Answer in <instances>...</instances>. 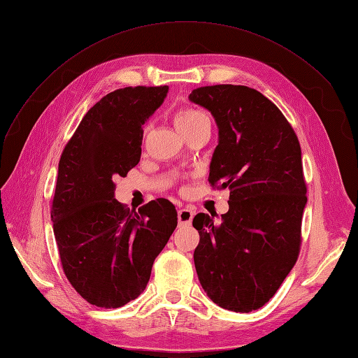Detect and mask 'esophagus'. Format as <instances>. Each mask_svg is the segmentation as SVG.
<instances>
[{
  "label": "esophagus",
  "instance_id": "1",
  "mask_svg": "<svg viewBox=\"0 0 358 358\" xmlns=\"http://www.w3.org/2000/svg\"><path fill=\"white\" fill-rule=\"evenodd\" d=\"M194 218V212L191 209H179L178 210V221H179V225H189L191 221Z\"/></svg>",
  "mask_w": 358,
  "mask_h": 358
}]
</instances>
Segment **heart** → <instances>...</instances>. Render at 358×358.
Returning <instances> with one entry per match:
<instances>
[{"mask_svg": "<svg viewBox=\"0 0 358 358\" xmlns=\"http://www.w3.org/2000/svg\"><path fill=\"white\" fill-rule=\"evenodd\" d=\"M204 121H208L206 115L197 109H191V107H183L175 116V124L179 133H185Z\"/></svg>", "mask_w": 358, "mask_h": 358, "instance_id": "heart-1", "label": "heart"}]
</instances>
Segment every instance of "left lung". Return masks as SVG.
<instances>
[{
  "instance_id": "left-lung-1",
  "label": "left lung",
  "mask_w": 358,
  "mask_h": 358,
  "mask_svg": "<svg viewBox=\"0 0 358 358\" xmlns=\"http://www.w3.org/2000/svg\"><path fill=\"white\" fill-rule=\"evenodd\" d=\"M188 99L215 117L209 182L230 189L218 224L208 213L192 220L197 276L218 306L251 312L275 296L297 262L308 203L300 143L282 112L248 86H203Z\"/></svg>"
}]
</instances>
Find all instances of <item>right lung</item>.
Listing matches in <instances>:
<instances>
[{
  "instance_id": "right-lung-1",
  "label": "right lung",
  "mask_w": 358,
  "mask_h": 358,
  "mask_svg": "<svg viewBox=\"0 0 358 358\" xmlns=\"http://www.w3.org/2000/svg\"><path fill=\"white\" fill-rule=\"evenodd\" d=\"M169 86L116 90L95 103L61 155L50 218L61 264L73 288L91 305L121 308L146 288L152 264L178 225L166 199L138 213L115 199L142 155L143 125Z\"/></svg>"
}]
</instances>
